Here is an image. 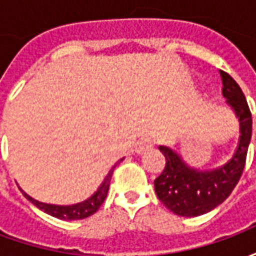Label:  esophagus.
Masks as SVG:
<instances>
[{
	"instance_id": "1",
	"label": "esophagus",
	"mask_w": 256,
	"mask_h": 256,
	"mask_svg": "<svg viewBox=\"0 0 256 256\" xmlns=\"http://www.w3.org/2000/svg\"><path fill=\"white\" fill-rule=\"evenodd\" d=\"M154 144H155L154 140L148 138V137H144V138L138 140V142L136 145L134 150H136L137 154H144L146 150H152V148H154Z\"/></svg>"
}]
</instances>
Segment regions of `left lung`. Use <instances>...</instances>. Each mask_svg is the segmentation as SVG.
I'll list each match as a JSON object with an SVG mask.
<instances>
[{
    "label": "left lung",
    "mask_w": 256,
    "mask_h": 256,
    "mask_svg": "<svg viewBox=\"0 0 256 256\" xmlns=\"http://www.w3.org/2000/svg\"><path fill=\"white\" fill-rule=\"evenodd\" d=\"M222 96L236 111L240 120V142L236 154L225 166L211 172L194 170L167 146H159L166 158V166L155 180L158 198L167 208L180 216L206 214L229 198L242 177L252 134V118L246 96L234 79L220 70Z\"/></svg>",
    "instance_id": "left-lung-1"
}]
</instances>
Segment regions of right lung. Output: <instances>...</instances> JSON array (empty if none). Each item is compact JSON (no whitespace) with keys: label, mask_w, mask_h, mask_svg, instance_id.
Listing matches in <instances>:
<instances>
[{"label":"right lung","mask_w":256,"mask_h":256,"mask_svg":"<svg viewBox=\"0 0 256 256\" xmlns=\"http://www.w3.org/2000/svg\"><path fill=\"white\" fill-rule=\"evenodd\" d=\"M120 160H122V159H120ZM116 164L110 170L108 176H106V180H104V182L101 184L100 188L97 189V192H96L92 198L82 202V203L72 204V206H54V204L41 203V202H38L36 198H30V196H28L27 193L23 192V190H22V192H23V194L26 196V198H28L31 203L34 204V206H36L38 208L42 210V211H45L46 214L52 215V216H56L58 220H84V218H88L90 215L94 214L96 211L101 207V204L104 203V200H106V193H108V189H110V182H111L112 174H114V168L116 167Z\"/></svg>","instance_id":"add662e5"}]
</instances>
